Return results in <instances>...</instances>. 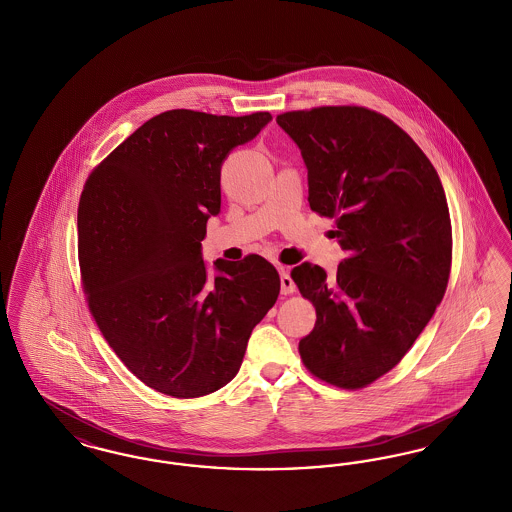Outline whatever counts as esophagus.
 Returning <instances> with one entry per match:
<instances>
[{
	"label": "esophagus",
	"instance_id": "34e87169",
	"mask_svg": "<svg viewBox=\"0 0 512 512\" xmlns=\"http://www.w3.org/2000/svg\"><path fill=\"white\" fill-rule=\"evenodd\" d=\"M280 284H282V293L284 295H290V293L295 292V282L292 280V276H290V270L288 267H280Z\"/></svg>",
	"mask_w": 512,
	"mask_h": 512
}]
</instances>
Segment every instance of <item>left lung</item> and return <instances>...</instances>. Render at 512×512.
<instances>
[{
	"label": "left lung",
	"instance_id": "8db88e82",
	"mask_svg": "<svg viewBox=\"0 0 512 512\" xmlns=\"http://www.w3.org/2000/svg\"><path fill=\"white\" fill-rule=\"evenodd\" d=\"M276 122L301 149L311 209L336 220L332 236L347 253L332 278L311 263L292 270L317 309L299 353L320 380L359 390L405 357L443 299L447 197L413 138L376 111L315 107Z\"/></svg>",
	"mask_w": 512,
	"mask_h": 512
}]
</instances>
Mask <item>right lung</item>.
Wrapping results in <instances>:
<instances>
[{
  "label": "right lung",
  "instance_id": "add662e5",
  "mask_svg": "<svg viewBox=\"0 0 512 512\" xmlns=\"http://www.w3.org/2000/svg\"><path fill=\"white\" fill-rule=\"evenodd\" d=\"M270 121L165 111L86 180L78 261L88 307L117 357L155 391L190 399L226 386L278 299L280 276L261 255L217 259L215 276L201 257L224 159Z\"/></svg>",
  "mask_w": 512,
  "mask_h": 512
}]
</instances>
